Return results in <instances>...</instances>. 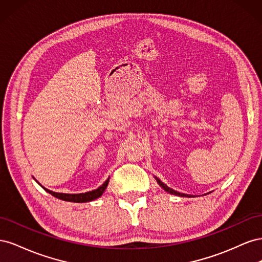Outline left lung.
Masks as SVG:
<instances>
[{"instance_id": "1", "label": "left lung", "mask_w": 262, "mask_h": 262, "mask_svg": "<svg viewBox=\"0 0 262 262\" xmlns=\"http://www.w3.org/2000/svg\"><path fill=\"white\" fill-rule=\"evenodd\" d=\"M156 180H157V182H158V185H160L165 191H167V192H169V193H171V194H176V195H179V196H189L190 198V195H188V194H185V193H180V192H177V191H175V190H172L171 188H169V187H167L166 186L164 182H162L160 179L158 178H156Z\"/></svg>"}]
</instances>
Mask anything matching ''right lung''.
Listing matches in <instances>:
<instances>
[{"label":"right lung","mask_w":262,"mask_h":262,"mask_svg":"<svg viewBox=\"0 0 262 262\" xmlns=\"http://www.w3.org/2000/svg\"><path fill=\"white\" fill-rule=\"evenodd\" d=\"M109 182V178L102 184L99 188H97L96 190H93V191H89L85 193H74V194H70V193H58V192H53L50 191V190L43 188L47 192H49L51 195L58 198L60 200H64V201H69V202H76V203H82V202H90L93 201L95 199L99 198L104 191L106 190L107 186Z\"/></svg>","instance_id":"1"}]
</instances>
